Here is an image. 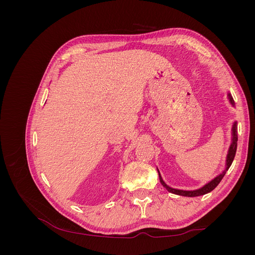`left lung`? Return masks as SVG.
<instances>
[{
  "instance_id": "8db88e82",
  "label": "left lung",
  "mask_w": 255,
  "mask_h": 255,
  "mask_svg": "<svg viewBox=\"0 0 255 255\" xmlns=\"http://www.w3.org/2000/svg\"><path fill=\"white\" fill-rule=\"evenodd\" d=\"M228 99H229V102L231 103V105L234 107V105H235L234 100H233L232 96H231L230 92H228ZM231 139H232V142H231V144H230V148H229V151H228V154H227L225 170H223L220 174H218L216 177H214L212 181L206 183L204 186H202L201 188L195 189V190H183V189L172 188L170 186H168V185L164 182L163 177H161V175H160V173L158 171V169H157L159 181H160L161 185H163V186L169 192H172V194H174V195L184 196V197H198V196H203V195L207 194V192H211L213 189H215L216 187H217V185L223 179V176H225V174L229 170V168L231 167V165H232L233 159L235 157V153H236V149H237V122L236 121L233 122V126H232V138H231Z\"/></svg>"
}]
</instances>
